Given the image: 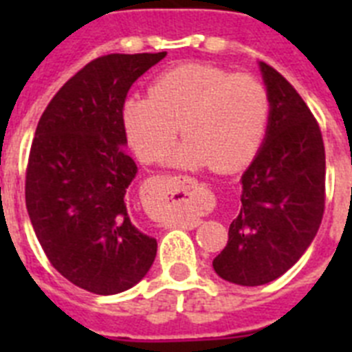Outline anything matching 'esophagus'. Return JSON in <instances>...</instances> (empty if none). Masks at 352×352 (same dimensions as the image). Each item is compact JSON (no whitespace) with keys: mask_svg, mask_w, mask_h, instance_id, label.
Masks as SVG:
<instances>
[{"mask_svg":"<svg viewBox=\"0 0 352 352\" xmlns=\"http://www.w3.org/2000/svg\"><path fill=\"white\" fill-rule=\"evenodd\" d=\"M158 186H164L166 192L162 195V204L176 211V222L185 227H197L201 223V214L211 208V197L197 183L188 176H160Z\"/></svg>","mask_w":352,"mask_h":352,"instance_id":"obj_1","label":"esophagus"}]
</instances>
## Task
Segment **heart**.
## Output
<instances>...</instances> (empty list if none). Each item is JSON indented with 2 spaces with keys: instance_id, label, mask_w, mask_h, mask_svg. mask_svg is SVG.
Listing matches in <instances>:
<instances>
[{
  "instance_id": "obj_1",
  "label": "heart",
  "mask_w": 352,
  "mask_h": 352,
  "mask_svg": "<svg viewBox=\"0 0 352 352\" xmlns=\"http://www.w3.org/2000/svg\"><path fill=\"white\" fill-rule=\"evenodd\" d=\"M268 120L266 86L256 76L213 65L170 68L151 82L149 96H129L123 104L126 139L141 160L164 157L182 125L186 141L170 162L217 173L247 166L263 144Z\"/></svg>"
}]
</instances>
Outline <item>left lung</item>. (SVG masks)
<instances>
[{
  "instance_id": "1",
  "label": "left lung",
  "mask_w": 352,
  "mask_h": 352,
  "mask_svg": "<svg viewBox=\"0 0 352 352\" xmlns=\"http://www.w3.org/2000/svg\"><path fill=\"white\" fill-rule=\"evenodd\" d=\"M270 95L268 132L241 176V208L214 272L238 285L284 275L316 238L324 213L326 157L319 123L282 74L261 61Z\"/></svg>"
}]
</instances>
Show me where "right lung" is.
<instances>
[{"label": "right lung", "mask_w": 352, "mask_h": 352, "mask_svg": "<svg viewBox=\"0 0 352 352\" xmlns=\"http://www.w3.org/2000/svg\"><path fill=\"white\" fill-rule=\"evenodd\" d=\"M167 52L107 54L89 61L52 96L26 167V208L49 263L77 287L116 294L133 287L157 256L125 194L138 166L125 151L123 104Z\"/></svg>", "instance_id": "right-lung-1"}]
</instances>
